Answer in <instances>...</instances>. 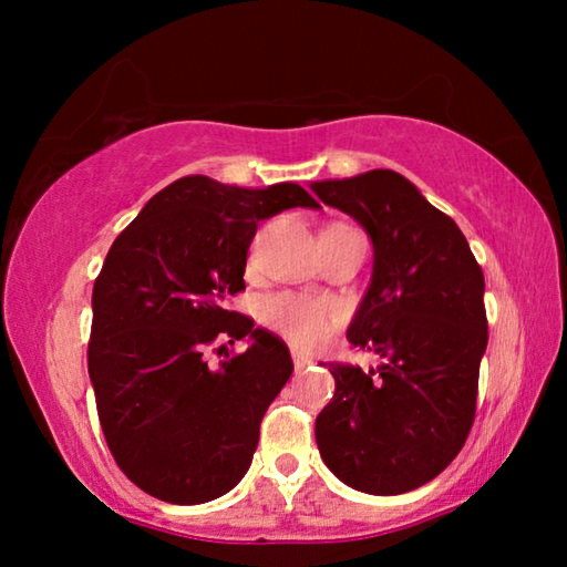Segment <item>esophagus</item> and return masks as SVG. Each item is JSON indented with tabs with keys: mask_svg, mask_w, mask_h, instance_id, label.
<instances>
[{
	"mask_svg": "<svg viewBox=\"0 0 567 567\" xmlns=\"http://www.w3.org/2000/svg\"><path fill=\"white\" fill-rule=\"evenodd\" d=\"M292 362H295V370H297V372L305 370V368H310V364H312V360L307 358V354L297 352V350H292Z\"/></svg>",
	"mask_w": 567,
	"mask_h": 567,
	"instance_id": "1",
	"label": "esophagus"
}]
</instances>
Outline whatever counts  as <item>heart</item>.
<instances>
[{
	"label": "heart",
	"instance_id": "1",
	"mask_svg": "<svg viewBox=\"0 0 567 567\" xmlns=\"http://www.w3.org/2000/svg\"><path fill=\"white\" fill-rule=\"evenodd\" d=\"M265 322L300 348H315L340 320L338 307L300 295H277L265 302Z\"/></svg>",
	"mask_w": 567,
	"mask_h": 567
}]
</instances>
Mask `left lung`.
<instances>
[{
	"label": "left lung",
	"instance_id": "8db88e82",
	"mask_svg": "<svg viewBox=\"0 0 567 567\" xmlns=\"http://www.w3.org/2000/svg\"><path fill=\"white\" fill-rule=\"evenodd\" d=\"M372 243V277L348 328L378 370L330 364L315 440L334 477L368 495L430 483L463 450L487 348L485 277L460 227L392 169L312 182Z\"/></svg>",
	"mask_w": 567,
	"mask_h": 567
}]
</instances>
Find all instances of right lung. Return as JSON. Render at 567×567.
Instances as JSON below:
<instances>
[{
    "instance_id": "add662e5",
    "label": "right lung",
    "mask_w": 567,
    "mask_h": 567,
    "mask_svg": "<svg viewBox=\"0 0 567 567\" xmlns=\"http://www.w3.org/2000/svg\"><path fill=\"white\" fill-rule=\"evenodd\" d=\"M290 207L320 203L297 182L257 189L189 175L159 189L104 257L92 290L90 380L114 460L152 497L209 503L252 463L292 358L225 300L245 290L257 223ZM217 337L250 344L209 369L202 354Z\"/></svg>"
}]
</instances>
